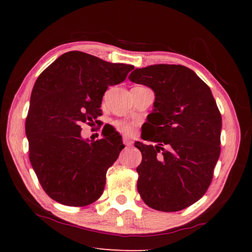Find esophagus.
<instances>
[{
    "label": "esophagus",
    "mask_w": 252,
    "mask_h": 252,
    "mask_svg": "<svg viewBox=\"0 0 252 252\" xmlns=\"http://www.w3.org/2000/svg\"><path fill=\"white\" fill-rule=\"evenodd\" d=\"M123 143H125L126 147H131L132 143H133V141H132L129 136H125V138H123Z\"/></svg>",
    "instance_id": "obj_1"
}]
</instances>
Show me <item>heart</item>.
Wrapping results in <instances>:
<instances>
[{"label":"heart","instance_id":"b5f03b06","mask_svg":"<svg viewBox=\"0 0 252 252\" xmlns=\"http://www.w3.org/2000/svg\"><path fill=\"white\" fill-rule=\"evenodd\" d=\"M114 126L117 127V130L125 134H131L132 131H133V125L126 121H116L114 122Z\"/></svg>","mask_w":252,"mask_h":252}]
</instances>
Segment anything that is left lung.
Returning a JSON list of instances; mask_svg holds the SVG:
<instances>
[{"instance_id": "left-lung-1", "label": "left lung", "mask_w": 252, "mask_h": 252, "mask_svg": "<svg viewBox=\"0 0 252 252\" xmlns=\"http://www.w3.org/2000/svg\"><path fill=\"white\" fill-rule=\"evenodd\" d=\"M129 80L155 92L141 138L156 146L134 143L142 153L138 191L152 209L180 211L197 202L211 183L220 156L219 109L210 88L187 66L138 67Z\"/></svg>"}]
</instances>
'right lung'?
<instances>
[{
	"instance_id": "obj_1",
	"label": "right lung",
	"mask_w": 252,
	"mask_h": 252,
	"mask_svg": "<svg viewBox=\"0 0 252 252\" xmlns=\"http://www.w3.org/2000/svg\"><path fill=\"white\" fill-rule=\"evenodd\" d=\"M133 67L70 51L35 81L25 122L30 161L57 202L84 207L101 197L106 170L125 144L119 132L104 127L102 139L90 142L81 136V123L96 122L106 89L122 82Z\"/></svg>"
}]
</instances>
